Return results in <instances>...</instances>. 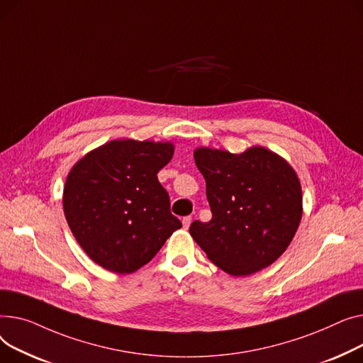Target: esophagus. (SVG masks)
<instances>
[{
	"mask_svg": "<svg viewBox=\"0 0 363 363\" xmlns=\"http://www.w3.org/2000/svg\"><path fill=\"white\" fill-rule=\"evenodd\" d=\"M190 223H191V217H184V218L182 220V224H183L184 228H189V227H190Z\"/></svg>",
	"mask_w": 363,
	"mask_h": 363,
	"instance_id": "obj_1",
	"label": "esophagus"
}]
</instances>
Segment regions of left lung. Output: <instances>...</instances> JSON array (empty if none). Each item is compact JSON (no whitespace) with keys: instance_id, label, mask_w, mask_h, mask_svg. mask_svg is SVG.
I'll return each mask as SVG.
<instances>
[{"instance_id":"left-lung-1","label":"left lung","mask_w":363,"mask_h":363,"mask_svg":"<svg viewBox=\"0 0 363 363\" xmlns=\"http://www.w3.org/2000/svg\"><path fill=\"white\" fill-rule=\"evenodd\" d=\"M194 157L212 218L191 223V238L211 262L233 277L269 267L302 220V187L291 165L262 146L242 154L198 147Z\"/></svg>"}]
</instances>
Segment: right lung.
<instances>
[{"mask_svg":"<svg viewBox=\"0 0 363 363\" xmlns=\"http://www.w3.org/2000/svg\"><path fill=\"white\" fill-rule=\"evenodd\" d=\"M173 154L172 142L121 139L73 165L62 191L64 216L95 264L117 274L135 272L182 227L157 177Z\"/></svg>","mask_w":363,"mask_h":363,"instance_id":"obj_1","label":"right lung"}]
</instances>
